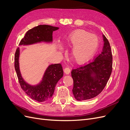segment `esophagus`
<instances>
[{
	"label": "esophagus",
	"instance_id": "esophagus-1",
	"mask_svg": "<svg viewBox=\"0 0 130 130\" xmlns=\"http://www.w3.org/2000/svg\"><path fill=\"white\" fill-rule=\"evenodd\" d=\"M64 72L67 75H68L69 74V73H70V69L69 68H66L64 69Z\"/></svg>",
	"mask_w": 130,
	"mask_h": 130
}]
</instances>
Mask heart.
<instances>
[{
	"label": "heart",
	"instance_id": "obj_1",
	"mask_svg": "<svg viewBox=\"0 0 130 130\" xmlns=\"http://www.w3.org/2000/svg\"><path fill=\"white\" fill-rule=\"evenodd\" d=\"M67 44L73 46L71 55L78 63L85 62L91 57L98 48V38L83 30H76L70 35Z\"/></svg>",
	"mask_w": 130,
	"mask_h": 130
}]
</instances>
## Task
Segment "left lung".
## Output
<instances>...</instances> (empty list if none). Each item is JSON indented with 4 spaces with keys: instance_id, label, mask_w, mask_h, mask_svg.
<instances>
[{
    "instance_id": "8db88e82",
    "label": "left lung",
    "mask_w": 130,
    "mask_h": 130,
    "mask_svg": "<svg viewBox=\"0 0 130 130\" xmlns=\"http://www.w3.org/2000/svg\"><path fill=\"white\" fill-rule=\"evenodd\" d=\"M104 46L102 52L92 62L73 69V93L77 101L88 100L103 91L111 76L112 55L109 43L103 34Z\"/></svg>"
}]
</instances>
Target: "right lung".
Masks as SVG:
<instances>
[{"mask_svg":"<svg viewBox=\"0 0 130 130\" xmlns=\"http://www.w3.org/2000/svg\"><path fill=\"white\" fill-rule=\"evenodd\" d=\"M59 29L58 27L48 25H40L27 31L24 37L19 43V45H31L40 43H49L53 42V32ZM20 49L18 48L14 56V68L21 88L31 99L38 102L50 100L55 88L63 76V71L61 64L49 65L38 84L31 85L26 82L22 76L19 68V58Z\"/></svg>","mask_w":130,"mask_h":130,"instance_id":"1","label":"right lung"}]
</instances>
